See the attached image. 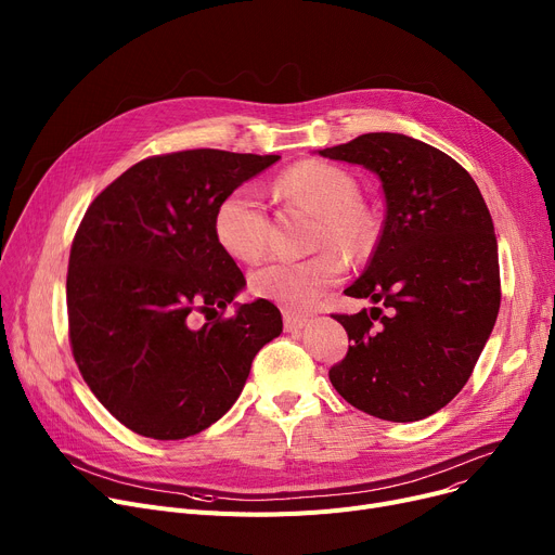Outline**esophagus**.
I'll return each mask as SVG.
<instances>
[{"mask_svg": "<svg viewBox=\"0 0 555 555\" xmlns=\"http://www.w3.org/2000/svg\"><path fill=\"white\" fill-rule=\"evenodd\" d=\"M308 324V314L295 312V310H283V326L287 333H295Z\"/></svg>", "mask_w": 555, "mask_h": 555, "instance_id": "1", "label": "esophagus"}]
</instances>
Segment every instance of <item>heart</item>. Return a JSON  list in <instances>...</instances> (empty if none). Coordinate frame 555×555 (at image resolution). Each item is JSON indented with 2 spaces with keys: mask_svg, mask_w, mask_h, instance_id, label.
Listing matches in <instances>:
<instances>
[{
  "mask_svg": "<svg viewBox=\"0 0 555 555\" xmlns=\"http://www.w3.org/2000/svg\"><path fill=\"white\" fill-rule=\"evenodd\" d=\"M276 191L319 216L314 245H333L304 260H270L254 270V295L287 308H306L344 272V258L364 256L375 243V222L358 204V184L344 168L328 162H299L276 178ZM268 214L249 184L229 191L214 214L220 247L238 260H256L268 247Z\"/></svg>",
  "mask_w": 555,
  "mask_h": 555,
  "instance_id": "heart-1",
  "label": "heart"
}]
</instances>
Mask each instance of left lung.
I'll list each match as a JSON object with an SVG mask.
<instances>
[{
    "label": "left lung",
    "mask_w": 555,
    "mask_h": 555,
    "mask_svg": "<svg viewBox=\"0 0 555 555\" xmlns=\"http://www.w3.org/2000/svg\"><path fill=\"white\" fill-rule=\"evenodd\" d=\"M319 155L373 170L387 202L369 266L344 289L380 308L333 314L351 346L331 383L375 418H427L468 383L500 312L490 211L468 170L412 137L369 132Z\"/></svg>",
    "instance_id": "8db88e82"
}]
</instances>
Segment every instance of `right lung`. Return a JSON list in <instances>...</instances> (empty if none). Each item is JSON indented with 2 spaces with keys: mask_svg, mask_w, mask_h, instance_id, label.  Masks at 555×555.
Wrapping results in <instances>:
<instances>
[{
  "mask_svg": "<svg viewBox=\"0 0 555 555\" xmlns=\"http://www.w3.org/2000/svg\"><path fill=\"white\" fill-rule=\"evenodd\" d=\"M276 159L214 149L145 157L87 207L67 270L69 346L87 387L128 429L157 441L207 429L281 335L268 299L224 314L245 274L214 233L220 199ZM195 311L208 319L199 330Z\"/></svg>",
  "mask_w": 555,
  "mask_h": 555,
  "instance_id": "right-lung-1",
  "label": "right lung"
}]
</instances>
